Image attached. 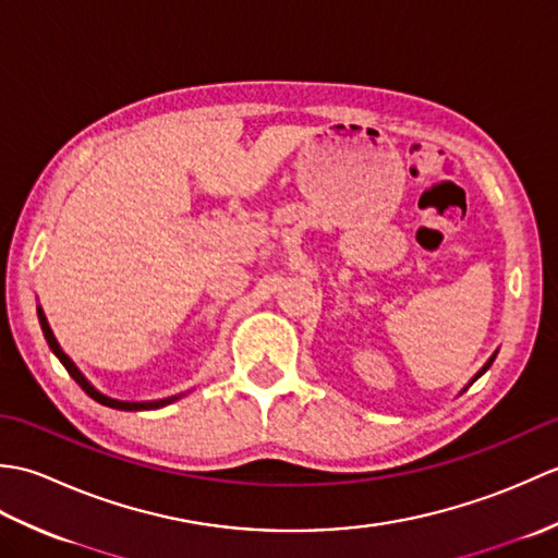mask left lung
I'll use <instances>...</instances> for the list:
<instances>
[{
  "label": "left lung",
  "instance_id": "8db88e82",
  "mask_svg": "<svg viewBox=\"0 0 558 558\" xmlns=\"http://www.w3.org/2000/svg\"><path fill=\"white\" fill-rule=\"evenodd\" d=\"M494 360H496V352L492 354V357H489L487 362H484V366H482V369H480V372H477L475 376H472V378H470V384H468V386H472V384H475V381H477V378H480V376H482L484 372H487V369H489V366H492V362H494ZM468 386H465V388H462V390H468Z\"/></svg>",
  "mask_w": 558,
  "mask_h": 558
}]
</instances>
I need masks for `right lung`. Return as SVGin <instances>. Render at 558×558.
<instances>
[{
  "instance_id": "1",
  "label": "right lung",
  "mask_w": 558,
  "mask_h": 558,
  "mask_svg": "<svg viewBox=\"0 0 558 558\" xmlns=\"http://www.w3.org/2000/svg\"><path fill=\"white\" fill-rule=\"evenodd\" d=\"M38 318H40V328H43V336H45V340H47V345H50V350L54 352V357L64 364V369L69 372V376L74 378V381L86 390V393L96 400V402H100V405H105V408H112V410H124V412H141V410H160V408H165V405H170V402H174V400H180L184 393H180V396H170V398H160V400H141V402H136V400H117V398H110V396H105V393H100V390L93 386L86 376L81 374V369L78 366L74 364V360L69 357V354L62 350V345H59L57 342V338H54V333H52V328H50V324H47V318H45V312H43V306L38 304Z\"/></svg>"
}]
</instances>
